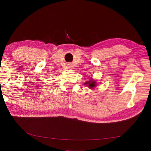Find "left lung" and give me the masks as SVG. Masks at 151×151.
Listing matches in <instances>:
<instances>
[{
	"label": "left lung",
	"instance_id": "obj_1",
	"mask_svg": "<svg viewBox=\"0 0 151 151\" xmlns=\"http://www.w3.org/2000/svg\"><path fill=\"white\" fill-rule=\"evenodd\" d=\"M85 84H88L89 87V88H94V87L96 86L95 81H92V80L90 81L89 82H87V83H85Z\"/></svg>",
	"mask_w": 151,
	"mask_h": 151
}]
</instances>
